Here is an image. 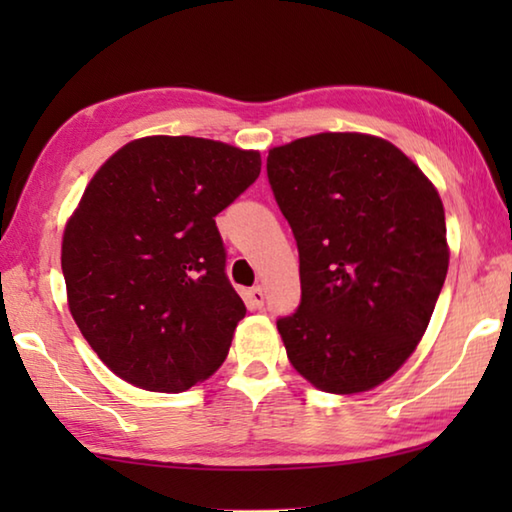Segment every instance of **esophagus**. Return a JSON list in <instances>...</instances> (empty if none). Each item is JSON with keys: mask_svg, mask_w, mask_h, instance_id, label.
I'll use <instances>...</instances> for the list:
<instances>
[{"mask_svg": "<svg viewBox=\"0 0 512 512\" xmlns=\"http://www.w3.org/2000/svg\"><path fill=\"white\" fill-rule=\"evenodd\" d=\"M248 300H250V305L253 307H257V309H262L264 307V289L262 287H253L248 291Z\"/></svg>", "mask_w": 512, "mask_h": 512, "instance_id": "1", "label": "esophagus"}]
</instances>
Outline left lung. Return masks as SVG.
Returning <instances> with one entry per match:
<instances>
[{
  "mask_svg": "<svg viewBox=\"0 0 512 512\" xmlns=\"http://www.w3.org/2000/svg\"><path fill=\"white\" fill-rule=\"evenodd\" d=\"M266 169L300 253V307L277 320L291 366L318 391H372L418 348L445 284L438 189L368 133L273 146Z\"/></svg>",
  "mask_w": 512,
  "mask_h": 512,
  "instance_id": "obj_1",
  "label": "left lung"
}]
</instances>
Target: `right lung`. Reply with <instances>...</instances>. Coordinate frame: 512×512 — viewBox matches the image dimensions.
<instances>
[{"mask_svg":"<svg viewBox=\"0 0 512 512\" xmlns=\"http://www.w3.org/2000/svg\"><path fill=\"white\" fill-rule=\"evenodd\" d=\"M259 171V151L149 135L94 173L65 223L60 266L72 318L119 379L183 393L228 357L246 307L214 216Z\"/></svg>","mask_w":512,"mask_h":512,"instance_id":"right-lung-1","label":"right lung"}]
</instances>
